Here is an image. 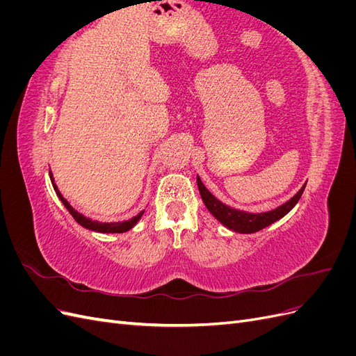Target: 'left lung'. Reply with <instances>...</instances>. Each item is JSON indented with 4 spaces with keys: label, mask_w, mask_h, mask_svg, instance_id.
Listing matches in <instances>:
<instances>
[{
    "label": "left lung",
    "mask_w": 356,
    "mask_h": 356,
    "mask_svg": "<svg viewBox=\"0 0 356 356\" xmlns=\"http://www.w3.org/2000/svg\"><path fill=\"white\" fill-rule=\"evenodd\" d=\"M197 187L199 193L202 196V200L204 203V207L208 208V211L217 218L221 224H224L225 227L236 232V233H255L258 230H263L267 225L273 224L275 221L281 220L282 217L296 207V203L300 200L301 195H303L306 184L298 190L297 195L294 197H291L286 203L277 207L276 209H272L268 212H261V213H251V212H245L227 207L222 202H220L217 197L212 196L209 190L203 186V182L197 177Z\"/></svg>",
    "instance_id": "1"
}]
</instances>
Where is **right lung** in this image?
I'll return each mask as SVG.
<instances>
[{"instance_id": "right-lung-1", "label": "right lung", "mask_w": 356, "mask_h": 356, "mask_svg": "<svg viewBox=\"0 0 356 356\" xmlns=\"http://www.w3.org/2000/svg\"><path fill=\"white\" fill-rule=\"evenodd\" d=\"M50 179H51L53 188H55V191H56V195L59 196L60 202L63 203V207H65V208L70 211V213L72 215L74 220L77 221L80 225H83V227L89 229V230H92V232H99V233H124V232H127V230H131V229L134 227V225L139 221V218L143 217V213H144V211L139 212V213L136 215V217H134V218H131V220H127V221H123V222H99V221H93V220H90V218H86L83 213L75 211V209L71 207V204L68 203V200L63 199V196L60 195L58 187H56V184H55V179H53L51 172H50Z\"/></svg>"}]
</instances>
